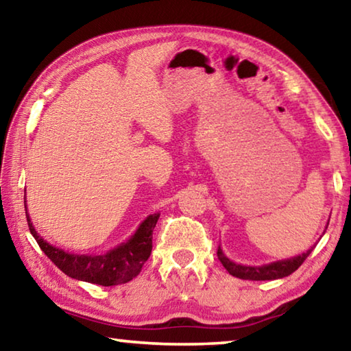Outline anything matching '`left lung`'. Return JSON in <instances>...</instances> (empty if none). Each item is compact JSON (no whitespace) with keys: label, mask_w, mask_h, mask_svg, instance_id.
I'll use <instances>...</instances> for the list:
<instances>
[{"label":"left lung","mask_w":351,"mask_h":351,"mask_svg":"<svg viewBox=\"0 0 351 351\" xmlns=\"http://www.w3.org/2000/svg\"><path fill=\"white\" fill-rule=\"evenodd\" d=\"M311 251L313 247L305 254L297 255V257L278 260V261H274V263L263 265V266H246V265L234 263L232 260L226 257L219 246H218L217 255H218V260L221 261V265L230 276L243 278V280H276V278L288 277L289 274H293L295 269H299V266L304 263L308 255L311 254Z\"/></svg>","instance_id":"left-lung-1"}]
</instances>
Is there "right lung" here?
Listing matches in <instances>:
<instances>
[{
    "mask_svg": "<svg viewBox=\"0 0 351 351\" xmlns=\"http://www.w3.org/2000/svg\"><path fill=\"white\" fill-rule=\"evenodd\" d=\"M25 209L29 230H31L34 239L37 240L41 251L47 255V258H51L52 263L71 278L102 285V287H114V285L127 283L139 274L142 266L152 254V235L159 218V213L148 215L141 223L134 235H132V239L111 249L106 254L79 255L64 252L63 249L52 246L43 240V237L38 235L31 223L26 201Z\"/></svg>",
    "mask_w": 351,
    "mask_h": 351,
    "instance_id": "1",
    "label": "right lung"
}]
</instances>
